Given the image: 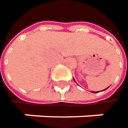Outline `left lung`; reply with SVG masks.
Listing matches in <instances>:
<instances>
[{
    "mask_svg": "<svg viewBox=\"0 0 128 128\" xmlns=\"http://www.w3.org/2000/svg\"><path fill=\"white\" fill-rule=\"evenodd\" d=\"M73 80H74V81H75V79H74V78H73ZM75 82H76V81H75ZM108 88H106V89L103 90H102V91H104V90H106L108 89ZM94 92V93H96V92H99V91H96V92Z\"/></svg>",
    "mask_w": 128,
    "mask_h": 128,
    "instance_id": "left-lung-1",
    "label": "left lung"
}]
</instances>
